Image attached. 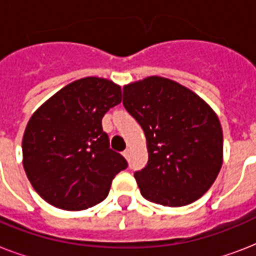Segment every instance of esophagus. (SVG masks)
Returning <instances> with one entry per match:
<instances>
[{
  "label": "esophagus",
  "instance_id": "obj_1",
  "mask_svg": "<svg viewBox=\"0 0 256 256\" xmlns=\"http://www.w3.org/2000/svg\"><path fill=\"white\" fill-rule=\"evenodd\" d=\"M122 156H124V158H126V160H128V156H130V150H128V148H126V150H124V152H122Z\"/></svg>",
  "mask_w": 256,
  "mask_h": 256
}]
</instances>
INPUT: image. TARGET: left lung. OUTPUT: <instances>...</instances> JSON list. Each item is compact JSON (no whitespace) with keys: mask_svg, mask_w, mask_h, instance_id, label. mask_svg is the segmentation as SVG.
I'll list each match as a JSON object with an SVG mask.
<instances>
[{"mask_svg":"<svg viewBox=\"0 0 256 256\" xmlns=\"http://www.w3.org/2000/svg\"><path fill=\"white\" fill-rule=\"evenodd\" d=\"M124 106L146 136L148 164L134 174L142 196L168 207L200 198L223 162L214 110L190 88L156 76L124 86Z\"/></svg>","mask_w":256,"mask_h":256,"instance_id":"1","label":"left lung"}]
</instances>
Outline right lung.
Segmentation results:
<instances>
[{
  "label": "right lung",
  "instance_id": "1",
  "mask_svg": "<svg viewBox=\"0 0 256 256\" xmlns=\"http://www.w3.org/2000/svg\"><path fill=\"white\" fill-rule=\"evenodd\" d=\"M120 100V86L86 77L34 112L22 138V164L34 190L52 206L68 211L96 206L128 168L102 128L104 116Z\"/></svg>",
  "mask_w": 256,
  "mask_h": 256
}]
</instances>
